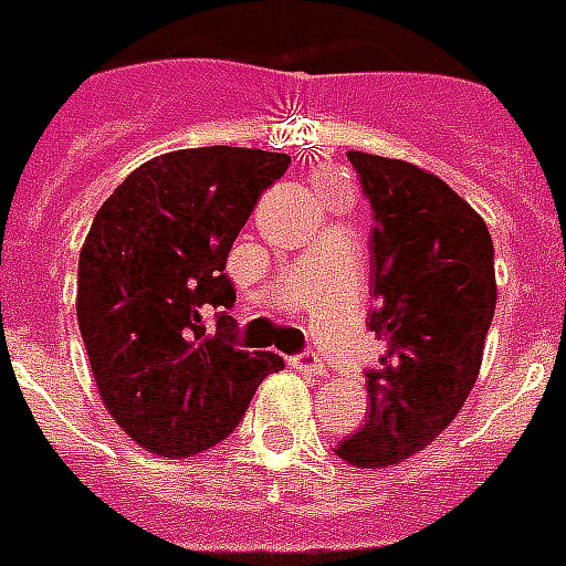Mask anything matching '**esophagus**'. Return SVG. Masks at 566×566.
I'll return each mask as SVG.
<instances>
[{"label":"esophagus","instance_id":"obj_1","mask_svg":"<svg viewBox=\"0 0 566 566\" xmlns=\"http://www.w3.org/2000/svg\"><path fill=\"white\" fill-rule=\"evenodd\" d=\"M293 367H296V370H305V373L326 370V364H323L319 353H314V349H305V353L296 355V358H293Z\"/></svg>","mask_w":566,"mask_h":566}]
</instances>
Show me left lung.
<instances>
[{
	"label": "left lung",
	"instance_id": "left-lung-1",
	"mask_svg": "<svg viewBox=\"0 0 566 566\" xmlns=\"http://www.w3.org/2000/svg\"><path fill=\"white\" fill-rule=\"evenodd\" d=\"M346 158L373 211L370 332L387 353L364 373L367 420L335 452L373 470L420 452L455 420L482 367L496 279L491 231L447 181L381 155Z\"/></svg>",
	"mask_w": 566,
	"mask_h": 566
}]
</instances>
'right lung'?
Masks as SVG:
<instances>
[{"label": "right lung", "instance_id": "add662e5", "mask_svg": "<svg viewBox=\"0 0 566 566\" xmlns=\"http://www.w3.org/2000/svg\"><path fill=\"white\" fill-rule=\"evenodd\" d=\"M291 155L202 146L137 167L78 255V328L111 417L155 455L211 449L282 355L238 349L231 243ZM213 318V324L207 319Z\"/></svg>", "mask_w": 566, "mask_h": 566}]
</instances>
